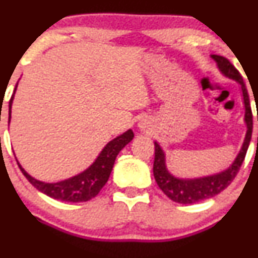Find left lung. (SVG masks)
<instances>
[{"label": "left lung", "instance_id": "8db88e82", "mask_svg": "<svg viewBox=\"0 0 258 258\" xmlns=\"http://www.w3.org/2000/svg\"><path fill=\"white\" fill-rule=\"evenodd\" d=\"M211 57L215 59L220 71L226 77L237 81L241 85L242 96H243L244 102V122L247 124L246 137H244L240 153H238L236 160L233 161L232 165L227 170L222 171L220 173H216V175L200 178H178L171 175L167 168H166L165 153H163L160 145L155 142L153 176H155L156 182H157L158 187L163 191V194L168 199L175 202H178V204L188 205L199 201H204V200L216 196L220 192H222L226 187L230 186V183L233 181V178L237 175L238 170H240L242 162L244 160V156H246L247 148L249 146V141H251L252 124H253L252 123V111L251 105H249L248 92H247V88L244 86L243 79H242L241 74L237 71V69L226 57L218 56V54H212Z\"/></svg>", "mask_w": 258, "mask_h": 258}]
</instances>
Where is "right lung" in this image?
I'll return each mask as SVG.
<instances>
[{"label": "right lung", "instance_id": "obj_1", "mask_svg": "<svg viewBox=\"0 0 258 258\" xmlns=\"http://www.w3.org/2000/svg\"><path fill=\"white\" fill-rule=\"evenodd\" d=\"M15 92H16V88H15ZM14 95L10 100V118H11ZM132 139H134V132H132V130H128L124 134H122L121 136L116 137L112 141L108 142L105 146V148L101 151L95 162L87 170L79 173L77 176L67 178L64 181L56 182V183H47V182L38 181V179L28 175L23 170L22 166L18 163V161L17 165L20 170L22 171L23 175H25V177L31 182V184L35 186L42 194L47 195V196L54 200H59V201L86 202L97 196L98 192L102 189V187L105 186L106 182L108 181V177H110L117 155L124 146L132 141Z\"/></svg>", "mask_w": 258, "mask_h": 258}]
</instances>
